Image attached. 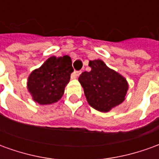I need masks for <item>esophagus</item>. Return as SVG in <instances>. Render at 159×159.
I'll return each instance as SVG.
<instances>
[{
  "mask_svg": "<svg viewBox=\"0 0 159 159\" xmlns=\"http://www.w3.org/2000/svg\"><path fill=\"white\" fill-rule=\"evenodd\" d=\"M80 74H81V71H74L72 73V78H76L77 76H80Z\"/></svg>",
  "mask_w": 159,
  "mask_h": 159,
  "instance_id": "esophagus-1",
  "label": "esophagus"
}]
</instances>
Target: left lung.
Segmentation results:
<instances>
[{
    "instance_id": "1",
    "label": "left lung",
    "mask_w": 159,
    "mask_h": 159,
    "mask_svg": "<svg viewBox=\"0 0 159 159\" xmlns=\"http://www.w3.org/2000/svg\"><path fill=\"white\" fill-rule=\"evenodd\" d=\"M89 66L91 70L83 72L78 78L88 103L101 112L123 103L129 89L125 77L100 59L90 60Z\"/></svg>"
}]
</instances>
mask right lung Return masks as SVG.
<instances>
[{"mask_svg":"<svg viewBox=\"0 0 159 159\" xmlns=\"http://www.w3.org/2000/svg\"><path fill=\"white\" fill-rule=\"evenodd\" d=\"M73 70L70 56L48 58L28 77L27 89L33 100L42 106L58 102L65 93Z\"/></svg>","mask_w":159,"mask_h":159,"instance_id":"obj_1","label":"right lung"}]
</instances>
